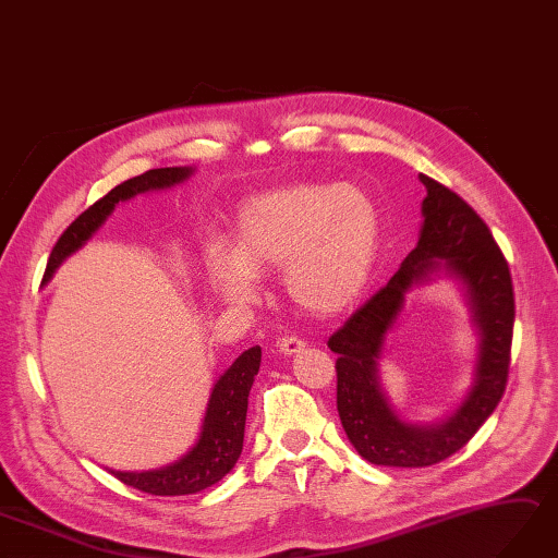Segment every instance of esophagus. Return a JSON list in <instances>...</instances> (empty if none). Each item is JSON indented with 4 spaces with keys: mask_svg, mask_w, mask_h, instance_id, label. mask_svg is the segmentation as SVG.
I'll use <instances>...</instances> for the list:
<instances>
[{
    "mask_svg": "<svg viewBox=\"0 0 558 558\" xmlns=\"http://www.w3.org/2000/svg\"><path fill=\"white\" fill-rule=\"evenodd\" d=\"M305 348V340L303 338H295V336H283L277 340V350L281 354H295Z\"/></svg>",
    "mask_w": 558,
    "mask_h": 558,
    "instance_id": "esophagus-1",
    "label": "esophagus"
}]
</instances>
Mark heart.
<instances>
[{
    "instance_id": "b5f03b06",
    "label": "heart",
    "mask_w": 558,
    "mask_h": 558,
    "mask_svg": "<svg viewBox=\"0 0 558 558\" xmlns=\"http://www.w3.org/2000/svg\"><path fill=\"white\" fill-rule=\"evenodd\" d=\"M380 239V208L364 187L295 183L242 206L234 253L210 251V281L225 298L248 303L258 293V275L281 267L291 303L330 316L366 291Z\"/></svg>"
}]
</instances>
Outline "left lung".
<instances>
[{
	"label": "left lung",
	"mask_w": 558,
	"mask_h": 558,
	"mask_svg": "<svg viewBox=\"0 0 558 558\" xmlns=\"http://www.w3.org/2000/svg\"><path fill=\"white\" fill-rule=\"evenodd\" d=\"M420 180L427 197L417 246L385 289L328 338L330 352L338 354L340 423L361 458L385 466H429L458 453L472 439L505 395L514 336V286L488 225L453 190L425 173H420ZM439 262L468 286L482 330V352L475 387L459 411L439 426L417 428L403 424L388 409L374 378V361L402 306L404 291Z\"/></svg>",
	"instance_id": "obj_1"
}]
</instances>
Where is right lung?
I'll list each match as a JSON object with an SVG mask.
<instances>
[{"label":"right lung","mask_w":558,"mask_h":558,"mask_svg":"<svg viewBox=\"0 0 558 558\" xmlns=\"http://www.w3.org/2000/svg\"><path fill=\"white\" fill-rule=\"evenodd\" d=\"M192 173L187 167H169V169H153L135 178L124 180L105 194L102 199L88 206L82 216L70 222V228L58 236V242L49 255L47 272L44 281H49L56 272V267L63 263L70 253L77 251L88 236H92L102 220L112 214V208L135 197V194L147 190H163L171 187L180 180H185ZM260 368V348L246 350L242 356L234 359V364L220 375L214 391H210L208 409L204 417V429L197 446L178 462L161 466L153 472H112L122 484L138 488L149 495H192L228 474L242 456L244 446V425H246V409H248V391L253 378Z\"/></svg>","instance_id":"right-lung-1"}]
</instances>
